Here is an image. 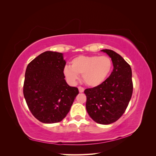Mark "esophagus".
Masks as SVG:
<instances>
[{"label": "esophagus", "instance_id": "esophagus-1", "mask_svg": "<svg viewBox=\"0 0 156 156\" xmlns=\"http://www.w3.org/2000/svg\"><path fill=\"white\" fill-rule=\"evenodd\" d=\"M78 89H79V91L80 93L83 92L84 90V88H83V87H78Z\"/></svg>", "mask_w": 156, "mask_h": 156}]
</instances>
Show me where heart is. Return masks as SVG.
Listing matches in <instances>:
<instances>
[{"instance_id": "heart-1", "label": "heart", "mask_w": 156, "mask_h": 156, "mask_svg": "<svg viewBox=\"0 0 156 156\" xmlns=\"http://www.w3.org/2000/svg\"><path fill=\"white\" fill-rule=\"evenodd\" d=\"M72 66L66 65L63 69L65 77L71 84H75L82 75L83 81L88 86L95 87L100 85L109 75L112 62L107 56H84L74 58Z\"/></svg>"}]
</instances>
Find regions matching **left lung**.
Listing matches in <instances>:
<instances>
[{
	"mask_svg": "<svg viewBox=\"0 0 156 156\" xmlns=\"http://www.w3.org/2000/svg\"><path fill=\"white\" fill-rule=\"evenodd\" d=\"M111 58L113 70L100 85L84 90L86 108L96 122L108 125L119 120L124 114L133 93L130 66L115 51L103 49Z\"/></svg>",
	"mask_w": 156,
	"mask_h": 156,
	"instance_id": "obj_1",
	"label": "left lung"
}]
</instances>
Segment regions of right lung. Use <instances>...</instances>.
<instances>
[{"mask_svg":"<svg viewBox=\"0 0 156 156\" xmlns=\"http://www.w3.org/2000/svg\"><path fill=\"white\" fill-rule=\"evenodd\" d=\"M65 65L62 53L45 51L27 67L23 94L32 114L42 123L62 121L79 94L66 81Z\"/></svg>","mask_w":156,"mask_h":156,"instance_id":"right-lung-1","label":"right lung"}]
</instances>
